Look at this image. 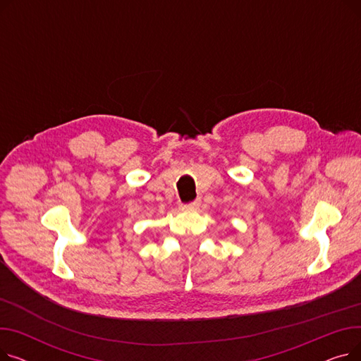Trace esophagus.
<instances>
[{"label":"esophagus","instance_id":"34e87169","mask_svg":"<svg viewBox=\"0 0 361 361\" xmlns=\"http://www.w3.org/2000/svg\"><path fill=\"white\" fill-rule=\"evenodd\" d=\"M200 200L197 199V200H195V202H190V203H188V204H185L184 207H185V209H192V211H195V209H199V207H200Z\"/></svg>","mask_w":361,"mask_h":361}]
</instances>
